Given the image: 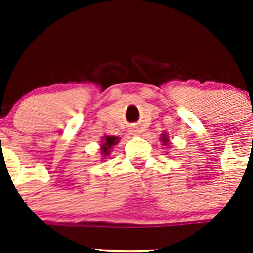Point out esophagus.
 Wrapping results in <instances>:
<instances>
[{
	"instance_id": "1",
	"label": "esophagus",
	"mask_w": 253,
	"mask_h": 253,
	"mask_svg": "<svg viewBox=\"0 0 253 253\" xmlns=\"http://www.w3.org/2000/svg\"><path fill=\"white\" fill-rule=\"evenodd\" d=\"M133 133H138V130H133Z\"/></svg>"
}]
</instances>
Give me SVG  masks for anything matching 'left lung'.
I'll return each instance as SVG.
<instances>
[{
  "mask_svg": "<svg viewBox=\"0 0 253 253\" xmlns=\"http://www.w3.org/2000/svg\"><path fill=\"white\" fill-rule=\"evenodd\" d=\"M160 139H161V142H162V146L169 147V146H171V140H169V134H167L166 131H163V133L161 134Z\"/></svg>",
  "mask_w": 253,
  "mask_h": 253,
  "instance_id": "8db88e82",
  "label": "left lung"
}]
</instances>
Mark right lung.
Listing matches in <instances>:
<instances>
[{"mask_svg": "<svg viewBox=\"0 0 253 253\" xmlns=\"http://www.w3.org/2000/svg\"><path fill=\"white\" fill-rule=\"evenodd\" d=\"M118 142H119V138L118 137H114V135H104L101 138V142H100V153L102 154V157H109L111 149H113V147L115 144H118Z\"/></svg>", "mask_w": 253, "mask_h": 253, "instance_id": "add662e5", "label": "right lung"}]
</instances>
